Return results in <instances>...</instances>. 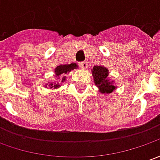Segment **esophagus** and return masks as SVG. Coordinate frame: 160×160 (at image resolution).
Segmentation results:
<instances>
[{"label": "esophagus", "instance_id": "34e87169", "mask_svg": "<svg viewBox=\"0 0 160 160\" xmlns=\"http://www.w3.org/2000/svg\"><path fill=\"white\" fill-rule=\"evenodd\" d=\"M80 66L82 69H86L88 67V63L87 62H80Z\"/></svg>", "mask_w": 160, "mask_h": 160}]
</instances>
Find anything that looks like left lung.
I'll return each mask as SVG.
<instances>
[{
  "label": "left lung",
  "instance_id": "obj_1",
  "mask_svg": "<svg viewBox=\"0 0 160 160\" xmlns=\"http://www.w3.org/2000/svg\"><path fill=\"white\" fill-rule=\"evenodd\" d=\"M92 74L96 85L102 94H110L116 88V87L113 85V81L109 80V71L103 65L94 66L92 70Z\"/></svg>",
  "mask_w": 160,
  "mask_h": 160
}]
</instances>
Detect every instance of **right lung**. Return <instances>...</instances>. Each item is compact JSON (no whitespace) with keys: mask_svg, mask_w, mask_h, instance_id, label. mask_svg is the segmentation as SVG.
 Returning a JSON list of instances; mask_svg holds the SVG:
<instances>
[{"mask_svg":"<svg viewBox=\"0 0 160 160\" xmlns=\"http://www.w3.org/2000/svg\"><path fill=\"white\" fill-rule=\"evenodd\" d=\"M76 68H78V64L75 63H72L70 64H61V65H58L56 67L55 69V74H56V78L58 77V80H60V77L62 74H67L68 72H70L72 70H74ZM66 79L65 76H63L61 78V80L60 82H64V80ZM50 86V88H58L60 87V83H50L49 84Z\"/></svg>","mask_w":160,"mask_h":160,"instance_id":"right-lung-1","label":"right lung"}]
</instances>
